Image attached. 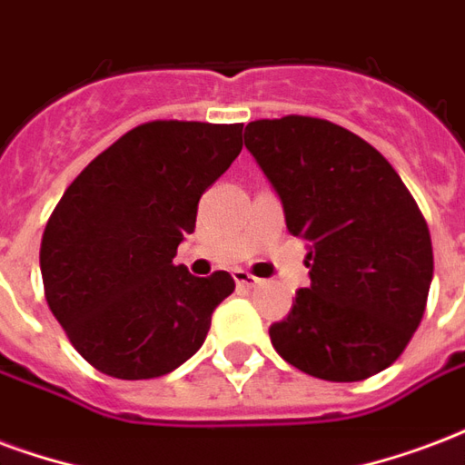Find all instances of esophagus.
Returning a JSON list of instances; mask_svg holds the SVG:
<instances>
[{"label":"esophagus","mask_w":465,"mask_h":465,"mask_svg":"<svg viewBox=\"0 0 465 465\" xmlns=\"http://www.w3.org/2000/svg\"><path fill=\"white\" fill-rule=\"evenodd\" d=\"M233 281H236L239 288H256V285L261 283L259 278L251 276L249 271H242V268H236V271H233Z\"/></svg>","instance_id":"34e87169"}]
</instances>
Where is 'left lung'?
<instances>
[{"instance_id": "obj_1", "label": "left lung", "mask_w": 465, "mask_h": 465, "mask_svg": "<svg viewBox=\"0 0 465 465\" xmlns=\"http://www.w3.org/2000/svg\"><path fill=\"white\" fill-rule=\"evenodd\" d=\"M243 145L308 242L311 285L268 335L301 372L360 381L387 370L424 318L434 251L404 182L370 143L330 120H253Z\"/></svg>"}]
</instances>
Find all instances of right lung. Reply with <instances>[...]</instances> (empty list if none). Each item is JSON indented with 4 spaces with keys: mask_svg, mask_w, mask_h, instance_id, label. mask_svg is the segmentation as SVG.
Masks as SVG:
<instances>
[{
    "mask_svg": "<svg viewBox=\"0 0 465 465\" xmlns=\"http://www.w3.org/2000/svg\"><path fill=\"white\" fill-rule=\"evenodd\" d=\"M243 123L153 120L85 167L41 239V278L54 318L98 372L153 380L204 342L212 312L233 293L216 271L174 266L194 232L199 199L242 153Z\"/></svg>",
    "mask_w": 465,
    "mask_h": 465,
    "instance_id": "add662e5",
    "label": "right lung"
}]
</instances>
